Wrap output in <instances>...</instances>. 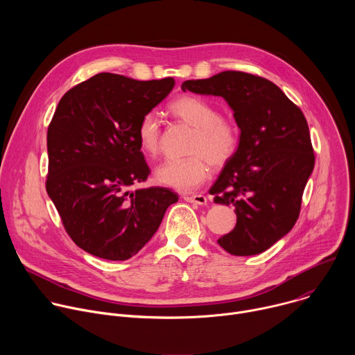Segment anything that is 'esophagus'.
I'll list each match as a JSON object with an SVG mask.
<instances>
[{"instance_id": "1", "label": "esophagus", "mask_w": 355, "mask_h": 355, "mask_svg": "<svg viewBox=\"0 0 355 355\" xmlns=\"http://www.w3.org/2000/svg\"><path fill=\"white\" fill-rule=\"evenodd\" d=\"M184 200L191 202V204H196L200 207H205L208 204V199L205 195H200V193H195V195H182Z\"/></svg>"}]
</instances>
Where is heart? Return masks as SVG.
I'll return each instance as SVG.
<instances>
[{
    "label": "heart",
    "instance_id": "1",
    "mask_svg": "<svg viewBox=\"0 0 355 355\" xmlns=\"http://www.w3.org/2000/svg\"><path fill=\"white\" fill-rule=\"evenodd\" d=\"M170 111L195 129L191 151L185 159L171 157L156 170V178L163 185L180 192H191L204 184L211 173L209 162L220 167L237 151L240 130L237 125L220 116L219 110L198 96H180L173 101ZM162 125L156 112H146L137 125V141L148 156H156L160 148Z\"/></svg>",
    "mask_w": 355,
    "mask_h": 355
}]
</instances>
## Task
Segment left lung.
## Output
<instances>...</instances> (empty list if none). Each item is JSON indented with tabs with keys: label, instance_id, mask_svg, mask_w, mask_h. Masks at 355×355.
Wrapping results in <instances>:
<instances>
[{
	"label": "left lung",
	"instance_id": "obj_1",
	"mask_svg": "<svg viewBox=\"0 0 355 355\" xmlns=\"http://www.w3.org/2000/svg\"><path fill=\"white\" fill-rule=\"evenodd\" d=\"M182 91L222 96L240 129L236 155L209 193L233 205L234 229L218 243L233 256H256L293 227L315 167L308 122L274 83L243 71L187 80Z\"/></svg>",
	"mask_w": 355,
	"mask_h": 355
}]
</instances>
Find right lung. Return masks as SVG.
<instances>
[{"label": "right lung", "instance_id": "obj_1", "mask_svg": "<svg viewBox=\"0 0 355 355\" xmlns=\"http://www.w3.org/2000/svg\"><path fill=\"white\" fill-rule=\"evenodd\" d=\"M174 84L171 77L139 81L99 73L63 95L49 125L47 195L73 241L95 257L123 261L137 254L178 200L170 188L129 189L150 174L139 121Z\"/></svg>", "mask_w": 355, "mask_h": 355}]
</instances>
